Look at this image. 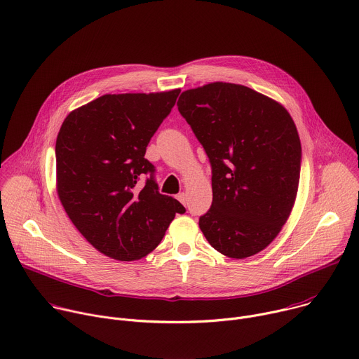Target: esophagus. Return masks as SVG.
<instances>
[{
	"label": "esophagus",
	"instance_id": "34e87169",
	"mask_svg": "<svg viewBox=\"0 0 359 359\" xmlns=\"http://www.w3.org/2000/svg\"><path fill=\"white\" fill-rule=\"evenodd\" d=\"M176 197H177V200H179L180 203L186 204V193H179Z\"/></svg>",
	"mask_w": 359,
	"mask_h": 359
}]
</instances>
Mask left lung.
I'll list each match as a JSON object with an SVG mask.
<instances>
[{"label":"left lung","mask_w":359,"mask_h":359,"mask_svg":"<svg viewBox=\"0 0 359 359\" xmlns=\"http://www.w3.org/2000/svg\"><path fill=\"white\" fill-rule=\"evenodd\" d=\"M177 109L212 166L213 201L200 230L227 257L260 252L295 201L301 143L294 121L278 102L227 82L184 90Z\"/></svg>","instance_id":"obj_1"}]
</instances>
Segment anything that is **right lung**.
<instances>
[{
    "label": "right lung",
    "mask_w": 359,
    "mask_h": 359,
    "mask_svg": "<svg viewBox=\"0 0 359 359\" xmlns=\"http://www.w3.org/2000/svg\"><path fill=\"white\" fill-rule=\"evenodd\" d=\"M180 89L104 95L71 112L55 144L57 190L79 233L119 262L144 257L162 241L182 204L159 193L146 147Z\"/></svg>",
    "instance_id": "1"
}]
</instances>
